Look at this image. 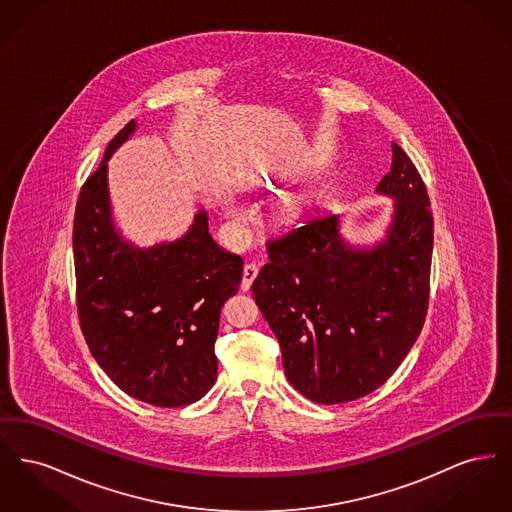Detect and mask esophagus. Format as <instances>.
Wrapping results in <instances>:
<instances>
[{"label": "esophagus", "instance_id": "esophagus-1", "mask_svg": "<svg viewBox=\"0 0 512 512\" xmlns=\"http://www.w3.org/2000/svg\"><path fill=\"white\" fill-rule=\"evenodd\" d=\"M257 274H259V267L255 265V263H247L244 267V276H242V290L247 292L249 288H251V284H253V280L257 278Z\"/></svg>", "mask_w": 512, "mask_h": 512}]
</instances>
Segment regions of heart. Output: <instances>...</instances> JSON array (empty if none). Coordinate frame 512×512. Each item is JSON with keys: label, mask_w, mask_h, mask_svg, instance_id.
Here are the masks:
<instances>
[{"label": "heart", "mask_w": 512, "mask_h": 512, "mask_svg": "<svg viewBox=\"0 0 512 512\" xmlns=\"http://www.w3.org/2000/svg\"><path fill=\"white\" fill-rule=\"evenodd\" d=\"M224 209H226L232 217H238V219H244V217L249 215L244 205L236 203L234 199H226V201H224ZM288 211H290V213H295V211H297V203H295V201H290V203H288Z\"/></svg>", "instance_id": "heart-1"}]
</instances>
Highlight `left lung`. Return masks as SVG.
Here are the masks:
<instances>
[{
    "label": "left lung",
    "instance_id": "left-lung-1",
    "mask_svg": "<svg viewBox=\"0 0 512 512\" xmlns=\"http://www.w3.org/2000/svg\"><path fill=\"white\" fill-rule=\"evenodd\" d=\"M391 151L376 192L395 197V211L380 244H347L338 217L315 211L268 240V263L251 286L280 343L286 378L315 403H347L380 388L426 318L430 197L409 155L395 142Z\"/></svg>",
    "mask_w": 512,
    "mask_h": 512
}]
</instances>
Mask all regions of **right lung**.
Here are the masks:
<instances>
[{"label":"right lung","mask_w":512,"mask_h":512,"mask_svg":"<svg viewBox=\"0 0 512 512\" xmlns=\"http://www.w3.org/2000/svg\"><path fill=\"white\" fill-rule=\"evenodd\" d=\"M134 130L130 121L109 142L78 195L76 307L90 353L124 393L155 407H184L217 380L220 309L238 293L244 261L211 238L203 209L171 244L140 249L122 240L111 217L107 161Z\"/></svg>","instance_id":"right-lung-1"}]
</instances>
